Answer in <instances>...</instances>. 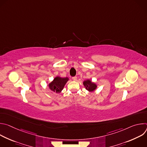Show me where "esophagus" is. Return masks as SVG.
I'll return each instance as SVG.
<instances>
[{
	"mask_svg": "<svg viewBox=\"0 0 147 147\" xmlns=\"http://www.w3.org/2000/svg\"><path fill=\"white\" fill-rule=\"evenodd\" d=\"M72 79L74 80V81H76L77 80V77H72Z\"/></svg>",
	"mask_w": 147,
	"mask_h": 147,
	"instance_id": "esophagus-1",
	"label": "esophagus"
}]
</instances>
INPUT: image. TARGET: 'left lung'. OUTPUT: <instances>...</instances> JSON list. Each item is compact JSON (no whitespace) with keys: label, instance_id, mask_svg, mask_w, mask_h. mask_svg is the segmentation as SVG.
<instances>
[{"label":"left lung","instance_id":"8db88e82","mask_svg":"<svg viewBox=\"0 0 147 147\" xmlns=\"http://www.w3.org/2000/svg\"><path fill=\"white\" fill-rule=\"evenodd\" d=\"M82 83L85 88L90 92H92L93 91H94L98 87L95 82H92L91 80L89 79L84 81Z\"/></svg>","mask_w":147,"mask_h":147}]
</instances>
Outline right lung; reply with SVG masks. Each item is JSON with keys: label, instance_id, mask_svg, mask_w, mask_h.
I'll return each mask as SVG.
<instances>
[{"label": "right lung", "instance_id": "right-lung-1", "mask_svg": "<svg viewBox=\"0 0 147 147\" xmlns=\"http://www.w3.org/2000/svg\"><path fill=\"white\" fill-rule=\"evenodd\" d=\"M69 80L68 77H61L60 76H56L51 82L49 83V88L55 93L59 94L63 89L67 82Z\"/></svg>", "mask_w": 147, "mask_h": 147}]
</instances>
